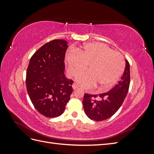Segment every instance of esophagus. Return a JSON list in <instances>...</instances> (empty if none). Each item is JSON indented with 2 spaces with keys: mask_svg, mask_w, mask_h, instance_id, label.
I'll return each instance as SVG.
<instances>
[{
  "mask_svg": "<svg viewBox=\"0 0 154 154\" xmlns=\"http://www.w3.org/2000/svg\"><path fill=\"white\" fill-rule=\"evenodd\" d=\"M72 88H73L74 90L78 89V86L76 84V83H74V84L72 85Z\"/></svg>",
  "mask_w": 154,
  "mask_h": 154,
  "instance_id": "34e87169",
  "label": "esophagus"
}]
</instances>
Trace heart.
Returning a JSON list of instances; mask_svg holds the SVG:
<instances>
[{
	"label": "heart",
	"mask_w": 154,
	"mask_h": 154,
	"mask_svg": "<svg viewBox=\"0 0 154 154\" xmlns=\"http://www.w3.org/2000/svg\"><path fill=\"white\" fill-rule=\"evenodd\" d=\"M66 61L68 74L74 77L88 65V71L76 78L77 83L84 88L97 85L100 90L106 89L118 80L125 68L122 54L100 43L87 44L76 51H69Z\"/></svg>",
	"instance_id": "b5f03b06"
}]
</instances>
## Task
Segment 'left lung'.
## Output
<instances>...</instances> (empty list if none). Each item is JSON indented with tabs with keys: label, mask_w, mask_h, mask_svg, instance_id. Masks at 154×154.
I'll return each mask as SVG.
<instances>
[{
	"label": "left lung",
	"mask_w": 154,
	"mask_h": 154,
	"mask_svg": "<svg viewBox=\"0 0 154 154\" xmlns=\"http://www.w3.org/2000/svg\"><path fill=\"white\" fill-rule=\"evenodd\" d=\"M125 62V71L120 81L110 91L99 94V101L94 99L97 95L85 94L83 105L88 118L96 122L105 120L112 116L123 104L130 82V64L127 60Z\"/></svg>",
	"instance_id": "8db88e82"
}]
</instances>
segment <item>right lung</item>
Here are the masks:
<instances>
[{"label": "right lung", "mask_w": 154, "mask_h": 154, "mask_svg": "<svg viewBox=\"0 0 154 154\" xmlns=\"http://www.w3.org/2000/svg\"><path fill=\"white\" fill-rule=\"evenodd\" d=\"M67 42L54 40L32 56L26 72V87L35 109L48 118L62 115L72 94L73 81L65 76Z\"/></svg>", "instance_id": "obj_1"}]
</instances>
